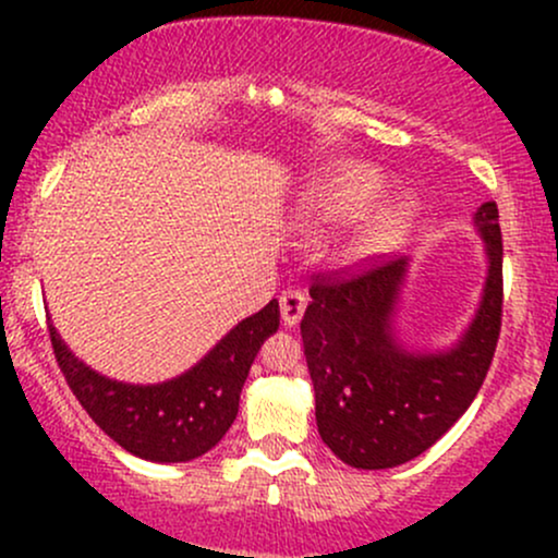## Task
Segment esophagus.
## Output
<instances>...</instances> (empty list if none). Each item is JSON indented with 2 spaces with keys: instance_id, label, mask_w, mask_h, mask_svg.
I'll use <instances>...</instances> for the list:
<instances>
[{
  "instance_id": "esophagus-1",
  "label": "esophagus",
  "mask_w": 558,
  "mask_h": 558,
  "mask_svg": "<svg viewBox=\"0 0 558 558\" xmlns=\"http://www.w3.org/2000/svg\"><path fill=\"white\" fill-rule=\"evenodd\" d=\"M306 310V296L301 291H283L280 293V317H283V325L293 328L299 325V319L304 317Z\"/></svg>"
}]
</instances>
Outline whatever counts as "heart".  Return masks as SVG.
Instances as JSON below:
<instances>
[{
  "label": "heart",
  "mask_w": 558,
  "mask_h": 558,
  "mask_svg": "<svg viewBox=\"0 0 558 558\" xmlns=\"http://www.w3.org/2000/svg\"><path fill=\"white\" fill-rule=\"evenodd\" d=\"M383 191H386V178L375 168L360 162L341 165L306 191V220L317 222V226L354 220L364 209L373 207ZM417 215L420 204L412 196L403 194L390 198L380 209H375L367 226L362 228L360 239L354 241V254L360 259H375L393 252L399 243L407 241L409 230L417 222Z\"/></svg>",
  "instance_id": "b5f03b06"
}]
</instances>
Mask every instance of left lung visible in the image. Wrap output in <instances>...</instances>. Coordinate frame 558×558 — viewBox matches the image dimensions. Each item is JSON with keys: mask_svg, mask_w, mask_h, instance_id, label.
<instances>
[{"mask_svg": "<svg viewBox=\"0 0 558 558\" xmlns=\"http://www.w3.org/2000/svg\"><path fill=\"white\" fill-rule=\"evenodd\" d=\"M483 293L457 343L420 351L396 330L409 259L349 280L317 278L301 319L315 417L325 446L356 470H388L427 451L475 401L493 362L504 304V243L496 202L480 204Z\"/></svg>", "mask_w": 558, "mask_h": 558, "instance_id": "left-lung-1", "label": "left lung"}]
</instances>
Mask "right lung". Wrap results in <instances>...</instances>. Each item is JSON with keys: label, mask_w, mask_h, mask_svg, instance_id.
<instances>
[{"label": "right lung", "mask_w": 558, "mask_h": 558, "mask_svg": "<svg viewBox=\"0 0 558 558\" xmlns=\"http://www.w3.org/2000/svg\"><path fill=\"white\" fill-rule=\"evenodd\" d=\"M278 325L280 306L272 299L257 315L241 319L194 367L155 386L99 375L68 349L52 323L49 336L57 364L88 417L133 457L178 464L207 453L230 430L254 356Z\"/></svg>", "instance_id": "right-lung-1"}]
</instances>
